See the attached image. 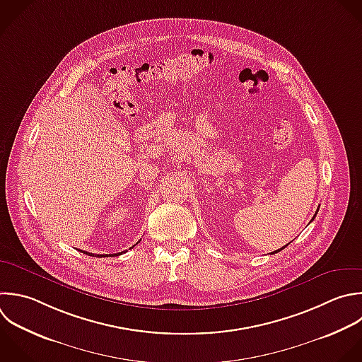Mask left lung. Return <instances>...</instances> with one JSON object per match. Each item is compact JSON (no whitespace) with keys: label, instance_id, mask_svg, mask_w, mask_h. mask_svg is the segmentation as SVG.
Returning a JSON list of instances; mask_svg holds the SVG:
<instances>
[{"label":"left lung","instance_id":"obj_1","mask_svg":"<svg viewBox=\"0 0 362 362\" xmlns=\"http://www.w3.org/2000/svg\"><path fill=\"white\" fill-rule=\"evenodd\" d=\"M314 218H315V215H314V216H313V219H314ZM283 247H284V246H283ZM283 247H280V249H277V250H274V252H272V253H277V252H280V250H281V249H283Z\"/></svg>","mask_w":362,"mask_h":362}]
</instances>
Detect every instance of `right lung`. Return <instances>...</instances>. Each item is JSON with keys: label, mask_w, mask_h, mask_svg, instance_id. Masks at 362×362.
Instances as JSON below:
<instances>
[{"label": "right lung", "mask_w": 362, "mask_h": 362, "mask_svg": "<svg viewBox=\"0 0 362 362\" xmlns=\"http://www.w3.org/2000/svg\"><path fill=\"white\" fill-rule=\"evenodd\" d=\"M132 247H133V246H132ZM83 253H86L88 256H98V257H100V256H102V257H107V256H119V255H122L123 252H120V253H115V255H93V253H89V252H85V250H83Z\"/></svg>", "instance_id": "obj_1"}]
</instances>
